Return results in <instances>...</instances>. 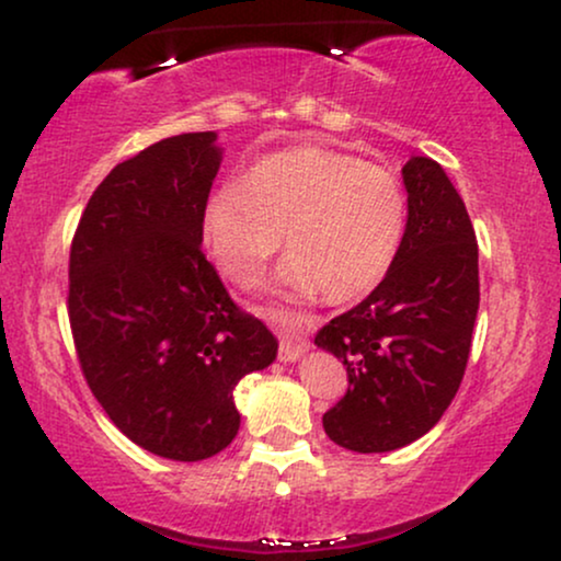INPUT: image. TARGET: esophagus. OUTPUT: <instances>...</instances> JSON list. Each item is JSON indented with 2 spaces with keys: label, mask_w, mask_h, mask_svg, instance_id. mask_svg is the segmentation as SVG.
<instances>
[{
  "label": "esophagus",
  "mask_w": 561,
  "mask_h": 561,
  "mask_svg": "<svg viewBox=\"0 0 561 561\" xmlns=\"http://www.w3.org/2000/svg\"><path fill=\"white\" fill-rule=\"evenodd\" d=\"M309 350V342L304 340V336L298 334H286L280 336V344H278V357L286 359V363H294L304 355V352Z\"/></svg>",
  "instance_id": "34e87169"
}]
</instances>
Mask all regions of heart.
I'll list each match as a JSON object with an SVG mask.
<instances>
[{
	"label": "heart",
	"mask_w": 561,
	"mask_h": 561,
	"mask_svg": "<svg viewBox=\"0 0 561 561\" xmlns=\"http://www.w3.org/2000/svg\"><path fill=\"white\" fill-rule=\"evenodd\" d=\"M405 225L398 175L344 152L304 148L265 158L244 183L217 188L204 209V242L237 286L260 278L283 244V280L296 296L350 301L393 260Z\"/></svg>",
	"instance_id": "b5f03b06"
}]
</instances>
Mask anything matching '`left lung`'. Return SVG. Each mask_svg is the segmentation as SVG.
<instances>
[{
	"mask_svg": "<svg viewBox=\"0 0 561 561\" xmlns=\"http://www.w3.org/2000/svg\"><path fill=\"white\" fill-rule=\"evenodd\" d=\"M403 183L409 221L386 278L313 336L350 380L324 432L363 455L405 447L442 419L465 378L480 306L478 240L457 188L428 158H411Z\"/></svg>",
	"mask_w": 561,
	"mask_h": 561,
	"instance_id": "8db88e82",
	"label": "left lung"
}]
</instances>
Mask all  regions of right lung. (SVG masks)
Listing matches in <instances>:
<instances>
[{"label": "right lung", "instance_id": "right-lung-1", "mask_svg": "<svg viewBox=\"0 0 561 561\" xmlns=\"http://www.w3.org/2000/svg\"><path fill=\"white\" fill-rule=\"evenodd\" d=\"M214 140L165 137L114 165L91 194L68 257V321L91 393L122 434L179 462L234 439L237 382L278 352L202 250L221 160Z\"/></svg>", "mask_w": 561, "mask_h": 561}]
</instances>
